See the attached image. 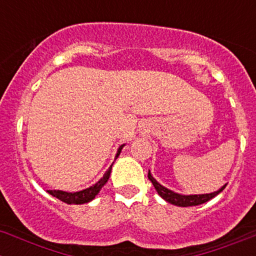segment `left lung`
<instances>
[{
	"instance_id": "obj_1",
	"label": "left lung",
	"mask_w": 256,
	"mask_h": 256,
	"mask_svg": "<svg viewBox=\"0 0 256 256\" xmlns=\"http://www.w3.org/2000/svg\"><path fill=\"white\" fill-rule=\"evenodd\" d=\"M148 179L152 182L153 186L156 188L157 193L161 196L162 198L165 200V201L170 202L172 205L175 206H182V208H186V206H197V205H201V204H205V202L210 201L211 198H214L215 196L219 194L222 190L226 188V186H223L219 190L216 192H212V193H206V194H190V196H186V194H179V193H175L172 190H168L166 186H161L158 182L150 174V171H148Z\"/></svg>"
}]
</instances>
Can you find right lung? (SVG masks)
I'll return each instance as SVG.
<instances>
[{
  "instance_id": "obj_1",
  "label": "right lung",
  "mask_w": 256,
  "mask_h": 256,
  "mask_svg": "<svg viewBox=\"0 0 256 256\" xmlns=\"http://www.w3.org/2000/svg\"><path fill=\"white\" fill-rule=\"evenodd\" d=\"M124 146H125V144H122V146L118 148V150H117V154H116V158H117V157L120 156V153H121ZM112 165H110V168L106 171V174L103 175V178H102L100 180L96 182L94 186H88V188H86V190H80V192H73V193L72 192H64V190H48V192L50 193L51 196L56 197L58 200H60V201L68 204V205H81V204H88V202L92 201V200L96 197V194L100 192V190L103 188L104 184L108 182V179H110V171H112Z\"/></svg>"
}]
</instances>
